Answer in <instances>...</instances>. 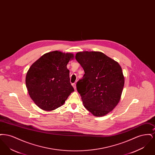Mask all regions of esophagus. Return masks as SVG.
<instances>
[{"label": "esophagus", "mask_w": 155, "mask_h": 155, "mask_svg": "<svg viewBox=\"0 0 155 155\" xmlns=\"http://www.w3.org/2000/svg\"><path fill=\"white\" fill-rule=\"evenodd\" d=\"M72 85H73V87H74V89H76V84L74 83V84H73Z\"/></svg>", "instance_id": "obj_1"}]
</instances>
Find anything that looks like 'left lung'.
Instances as JSON below:
<instances>
[{"mask_svg":"<svg viewBox=\"0 0 155 155\" xmlns=\"http://www.w3.org/2000/svg\"><path fill=\"white\" fill-rule=\"evenodd\" d=\"M75 59L85 72L77 84L84 107L96 117L106 115L121 96L124 85L121 67L102 52H78Z\"/></svg>","mask_w":155,"mask_h":155,"instance_id":"obj_1","label":"left lung"}]
</instances>
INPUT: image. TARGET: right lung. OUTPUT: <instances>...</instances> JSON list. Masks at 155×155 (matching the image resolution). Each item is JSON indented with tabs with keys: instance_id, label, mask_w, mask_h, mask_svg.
<instances>
[{
	"instance_id": "1",
	"label": "right lung",
	"mask_w": 155,
	"mask_h": 155,
	"mask_svg": "<svg viewBox=\"0 0 155 155\" xmlns=\"http://www.w3.org/2000/svg\"><path fill=\"white\" fill-rule=\"evenodd\" d=\"M74 54L48 52L30 67L25 84L30 97L40 109L52 111L61 106L74 89L67 65Z\"/></svg>"
}]
</instances>
